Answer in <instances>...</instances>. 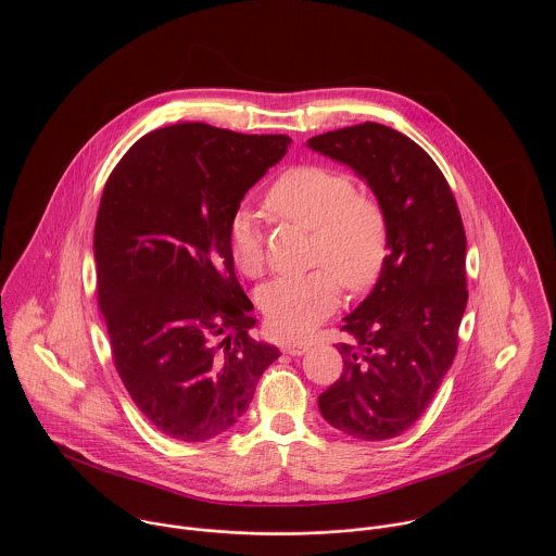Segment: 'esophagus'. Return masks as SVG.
<instances>
[{
  "mask_svg": "<svg viewBox=\"0 0 556 556\" xmlns=\"http://www.w3.org/2000/svg\"><path fill=\"white\" fill-rule=\"evenodd\" d=\"M282 349H285V353H289V355H304L308 349H311V344L308 342H285L282 344Z\"/></svg>",
  "mask_w": 556,
  "mask_h": 556,
  "instance_id": "1",
  "label": "esophagus"
}]
</instances>
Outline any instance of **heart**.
I'll list each match as a JSON object with an SVG mask.
<instances>
[{
  "instance_id": "heart-1",
  "label": "heart",
  "mask_w": 556,
  "mask_h": 556,
  "mask_svg": "<svg viewBox=\"0 0 556 556\" xmlns=\"http://www.w3.org/2000/svg\"><path fill=\"white\" fill-rule=\"evenodd\" d=\"M265 207L274 218L313 231V261L332 269L276 278L258 291V306L276 333L306 336L336 308V277L349 291H359L379 276L388 254L386 216L377 201L357 194L346 173L325 166H298L280 175L267 190ZM229 250L241 274L261 276L263 227L252 212L233 214Z\"/></svg>"
}]
</instances>
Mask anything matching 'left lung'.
<instances>
[{
  "mask_svg": "<svg viewBox=\"0 0 556 556\" xmlns=\"http://www.w3.org/2000/svg\"><path fill=\"white\" fill-rule=\"evenodd\" d=\"M313 152L346 164L377 197L388 256L370 295L346 317L342 377L318 396L336 430L386 441L408 430L447 375L467 308V238L456 199L417 143L383 124L308 139Z\"/></svg>",
  "mask_w": 556,
  "mask_h": 556,
  "instance_id": "8db88e82",
  "label": "left lung"
}]
</instances>
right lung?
<instances>
[{
    "label": "right lung",
    "mask_w": 556,
    "mask_h": 556,
    "mask_svg": "<svg viewBox=\"0 0 556 556\" xmlns=\"http://www.w3.org/2000/svg\"><path fill=\"white\" fill-rule=\"evenodd\" d=\"M285 135L175 124L139 139L113 168L96 218L98 304L115 368L139 410L170 439L199 443L233 428L265 368L229 223L280 162Z\"/></svg>",
    "instance_id": "right-lung-1"
}]
</instances>
